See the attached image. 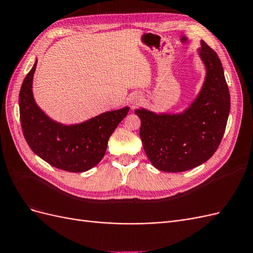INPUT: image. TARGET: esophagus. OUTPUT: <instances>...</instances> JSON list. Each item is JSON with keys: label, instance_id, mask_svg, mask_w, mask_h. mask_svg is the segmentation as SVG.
Returning <instances> with one entry per match:
<instances>
[{"label": "esophagus", "instance_id": "34e87169", "mask_svg": "<svg viewBox=\"0 0 253 253\" xmlns=\"http://www.w3.org/2000/svg\"><path fill=\"white\" fill-rule=\"evenodd\" d=\"M133 104H137V100H134V101H133Z\"/></svg>", "mask_w": 253, "mask_h": 253}]
</instances>
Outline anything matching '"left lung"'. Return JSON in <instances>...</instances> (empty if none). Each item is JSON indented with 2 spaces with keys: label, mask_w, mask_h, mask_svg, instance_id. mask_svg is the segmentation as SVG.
I'll return each instance as SVG.
<instances>
[{
  "label": "left lung",
  "mask_w": 253,
  "mask_h": 253,
  "mask_svg": "<svg viewBox=\"0 0 253 253\" xmlns=\"http://www.w3.org/2000/svg\"><path fill=\"white\" fill-rule=\"evenodd\" d=\"M198 53L206 66L204 85L180 114L136 110L140 137L151 164L164 172H183L207 162L223 138L230 112V94L217 53L202 41Z\"/></svg>",
  "instance_id": "obj_1"
}]
</instances>
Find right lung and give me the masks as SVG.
Masks as SVG:
<instances>
[{"label": "right lung", "instance_id": "obj_1", "mask_svg": "<svg viewBox=\"0 0 253 253\" xmlns=\"http://www.w3.org/2000/svg\"><path fill=\"white\" fill-rule=\"evenodd\" d=\"M38 61L22 83L19 106L23 135L35 154L67 172H85L100 163L115 128L128 108L102 113L82 124L64 126L53 121L37 105L33 78Z\"/></svg>", "mask_w": 253, "mask_h": 253}]
</instances>
